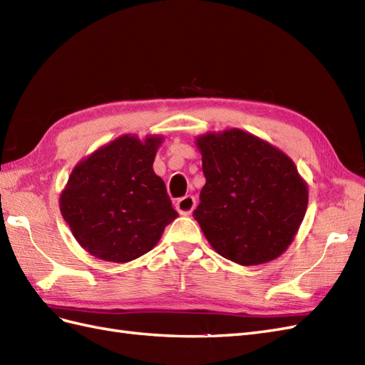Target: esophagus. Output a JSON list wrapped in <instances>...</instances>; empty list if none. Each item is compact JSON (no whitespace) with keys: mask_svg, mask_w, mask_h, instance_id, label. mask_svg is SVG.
Instances as JSON below:
<instances>
[{"mask_svg":"<svg viewBox=\"0 0 365 365\" xmlns=\"http://www.w3.org/2000/svg\"><path fill=\"white\" fill-rule=\"evenodd\" d=\"M194 208H195V199L192 195H185V197H180L175 202V210L180 214H183V216H188V214L192 212Z\"/></svg>","mask_w":365,"mask_h":365,"instance_id":"1","label":"esophagus"}]
</instances>
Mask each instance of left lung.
<instances>
[{
  "instance_id": "1",
  "label": "left lung",
  "mask_w": 365,
  "mask_h": 365,
  "mask_svg": "<svg viewBox=\"0 0 365 365\" xmlns=\"http://www.w3.org/2000/svg\"><path fill=\"white\" fill-rule=\"evenodd\" d=\"M207 183L194 210L220 256L259 265L292 245L308 205V185L279 148L231 128L195 138Z\"/></svg>"
}]
</instances>
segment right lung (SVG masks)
Wrapping results in <instances>:
<instances>
[{
    "mask_svg": "<svg viewBox=\"0 0 365 365\" xmlns=\"http://www.w3.org/2000/svg\"><path fill=\"white\" fill-rule=\"evenodd\" d=\"M162 142V135H120L72 170L60 194V211L93 257L130 262L151 251L179 216L153 170Z\"/></svg>",
    "mask_w": 365,
    "mask_h": 365,
    "instance_id": "1",
    "label": "right lung"
}]
</instances>
